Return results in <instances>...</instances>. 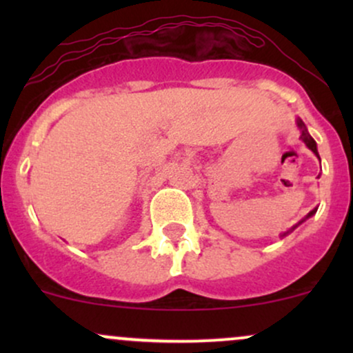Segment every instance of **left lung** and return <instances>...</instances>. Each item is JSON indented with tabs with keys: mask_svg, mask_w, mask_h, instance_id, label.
<instances>
[{
	"mask_svg": "<svg viewBox=\"0 0 353 353\" xmlns=\"http://www.w3.org/2000/svg\"><path fill=\"white\" fill-rule=\"evenodd\" d=\"M297 125H299V129H301V132H302V134H301V139L303 141V143H305L307 148H309L310 151L314 152L315 156H317L319 159H320V156H319V151H317V143H315V141H314V137H312V136L309 134V131H307V128H305V124H303V121H302V119H299V117H297ZM315 212H317V209L310 210V212L307 214V216H305V219L312 217V216H314ZM305 219H303V221H305ZM303 221H301V222H303ZM301 222H299V224H301ZM299 224H297V225H299ZM297 225H294V228L290 229V230H294L295 228H297ZM290 230H287V232H283V234H282V237H283V236H287V234H289Z\"/></svg>",
	"mask_w": 353,
	"mask_h": 353,
	"instance_id": "left-lung-1",
	"label": "left lung"
}]
</instances>
